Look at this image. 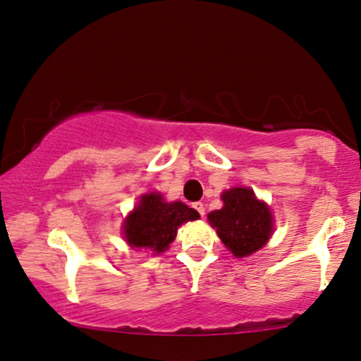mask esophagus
<instances>
[{
  "instance_id": "obj_1",
  "label": "esophagus",
  "mask_w": 361,
  "mask_h": 361,
  "mask_svg": "<svg viewBox=\"0 0 361 361\" xmlns=\"http://www.w3.org/2000/svg\"><path fill=\"white\" fill-rule=\"evenodd\" d=\"M192 207H194V209H195L197 212H199L200 216L205 215V207H204V204H202V202H195V204L192 205Z\"/></svg>"
}]
</instances>
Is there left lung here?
<instances>
[{
  "label": "left lung",
  "instance_id": "obj_1",
  "mask_svg": "<svg viewBox=\"0 0 361 361\" xmlns=\"http://www.w3.org/2000/svg\"><path fill=\"white\" fill-rule=\"evenodd\" d=\"M224 207L209 214L210 225L236 258L253 255L273 235V214L248 187H233L221 194Z\"/></svg>",
  "mask_w": 361,
  "mask_h": 361
}]
</instances>
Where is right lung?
<instances>
[{"label":"right lung","instance_id":"right-lung-1","mask_svg":"<svg viewBox=\"0 0 361 361\" xmlns=\"http://www.w3.org/2000/svg\"><path fill=\"white\" fill-rule=\"evenodd\" d=\"M199 212L184 202H166L159 192L141 195L135 210L125 219L123 235L131 248L162 253L176 240L182 224L199 219Z\"/></svg>","mask_w":361,"mask_h":361}]
</instances>
